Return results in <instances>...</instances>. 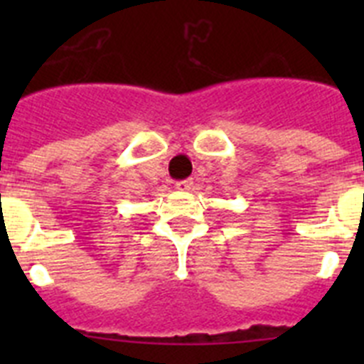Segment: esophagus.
<instances>
[{"instance_id":"34e87169","label":"esophagus","mask_w":364,"mask_h":364,"mask_svg":"<svg viewBox=\"0 0 364 364\" xmlns=\"http://www.w3.org/2000/svg\"><path fill=\"white\" fill-rule=\"evenodd\" d=\"M193 186V180H180V182H176L175 184V189H178V191H189Z\"/></svg>"}]
</instances>
